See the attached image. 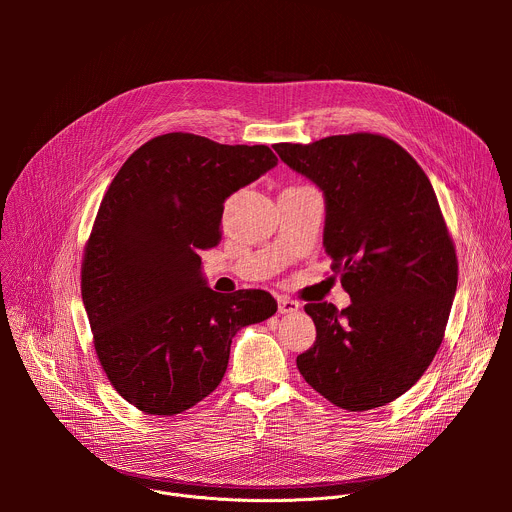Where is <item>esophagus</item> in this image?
<instances>
[{"label": "esophagus", "mask_w": 512, "mask_h": 512, "mask_svg": "<svg viewBox=\"0 0 512 512\" xmlns=\"http://www.w3.org/2000/svg\"><path fill=\"white\" fill-rule=\"evenodd\" d=\"M277 304H279V314H296L300 310V304L289 298H279Z\"/></svg>", "instance_id": "esophagus-1"}]
</instances>
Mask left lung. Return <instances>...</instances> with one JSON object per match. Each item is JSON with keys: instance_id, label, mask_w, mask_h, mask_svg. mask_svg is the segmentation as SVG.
I'll return each mask as SVG.
<instances>
[{"instance_id": "left-lung-1", "label": "left lung", "mask_w": 512, "mask_h": 512, "mask_svg": "<svg viewBox=\"0 0 512 512\" xmlns=\"http://www.w3.org/2000/svg\"><path fill=\"white\" fill-rule=\"evenodd\" d=\"M324 194V249L350 306L308 304L316 342L298 356L308 385L346 411L409 391L442 344L458 259L429 178L389 137L275 143Z\"/></svg>"}]
</instances>
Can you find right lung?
Segmentation results:
<instances>
[{"label": "right lung", "mask_w": 512, "mask_h": 512, "mask_svg": "<svg viewBox=\"0 0 512 512\" xmlns=\"http://www.w3.org/2000/svg\"><path fill=\"white\" fill-rule=\"evenodd\" d=\"M275 166L267 145L166 133L113 178L85 249L81 294L101 367L139 411L194 407L223 381L235 334L277 312L263 289L212 291L198 255L221 239L225 200Z\"/></svg>", "instance_id": "obj_1"}]
</instances>
